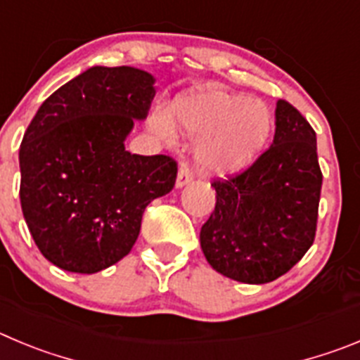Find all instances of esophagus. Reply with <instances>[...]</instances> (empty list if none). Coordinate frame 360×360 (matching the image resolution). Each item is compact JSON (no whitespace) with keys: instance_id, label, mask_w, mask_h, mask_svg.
Instances as JSON below:
<instances>
[{"instance_id":"1","label":"esophagus","mask_w":360,"mask_h":360,"mask_svg":"<svg viewBox=\"0 0 360 360\" xmlns=\"http://www.w3.org/2000/svg\"><path fill=\"white\" fill-rule=\"evenodd\" d=\"M191 180H193V173H191L189 167H187L186 164H182V166H180V169H178L176 184H174V186H176V189H182V187L187 186Z\"/></svg>"}]
</instances>
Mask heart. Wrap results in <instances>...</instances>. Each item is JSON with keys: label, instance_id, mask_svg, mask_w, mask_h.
Here are the masks:
<instances>
[{"label": "heart", "instance_id": "b5f03b06", "mask_svg": "<svg viewBox=\"0 0 360 360\" xmlns=\"http://www.w3.org/2000/svg\"><path fill=\"white\" fill-rule=\"evenodd\" d=\"M151 130L158 139L171 143L174 131L200 137L196 164L207 174L230 176L248 169L273 130L271 112L262 101L219 87L180 94L164 115H153Z\"/></svg>", "mask_w": 360, "mask_h": 360}]
</instances>
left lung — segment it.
<instances>
[{"instance_id": "obj_1", "label": "left lung", "mask_w": 360, "mask_h": 360, "mask_svg": "<svg viewBox=\"0 0 360 360\" xmlns=\"http://www.w3.org/2000/svg\"><path fill=\"white\" fill-rule=\"evenodd\" d=\"M316 131L288 101L275 108V137L252 167L214 182L216 209L200 232L207 262L243 283L288 273L314 243L321 169Z\"/></svg>"}]
</instances>
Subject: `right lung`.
I'll use <instances>...</instances> for the list:
<instances>
[{
  "instance_id": "obj_1",
  "label": "right lung",
  "mask_w": 360,
  "mask_h": 360,
  "mask_svg": "<svg viewBox=\"0 0 360 360\" xmlns=\"http://www.w3.org/2000/svg\"><path fill=\"white\" fill-rule=\"evenodd\" d=\"M155 92L143 69L94 65L53 92L26 128L22 216L57 268L91 275L120 262L139 237L148 203L174 187L173 158L124 148Z\"/></svg>"
}]
</instances>
